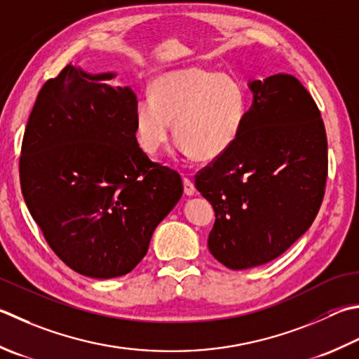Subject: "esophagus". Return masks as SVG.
<instances>
[{
  "label": "esophagus",
  "mask_w": 359,
  "mask_h": 359,
  "mask_svg": "<svg viewBox=\"0 0 359 359\" xmlns=\"http://www.w3.org/2000/svg\"><path fill=\"white\" fill-rule=\"evenodd\" d=\"M184 189L187 196H194L196 193V187L193 184V180L189 177H184Z\"/></svg>",
  "instance_id": "esophagus-1"
}]
</instances>
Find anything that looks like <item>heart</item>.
<instances>
[{
  "instance_id": "obj_1",
  "label": "heart",
  "mask_w": 359,
  "mask_h": 359,
  "mask_svg": "<svg viewBox=\"0 0 359 359\" xmlns=\"http://www.w3.org/2000/svg\"><path fill=\"white\" fill-rule=\"evenodd\" d=\"M248 105V91L233 74L201 67L174 69L157 76L151 97L135 104L137 142L154 156L170 140L174 123L180 151L199 161H212L240 138Z\"/></svg>"
}]
</instances>
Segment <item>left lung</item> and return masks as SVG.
Wrapping results in <instances>:
<instances>
[{
  "mask_svg": "<svg viewBox=\"0 0 359 359\" xmlns=\"http://www.w3.org/2000/svg\"><path fill=\"white\" fill-rule=\"evenodd\" d=\"M249 88L240 138L194 180L216 216L208 249L233 271L272 262L311 227L328 174L324 121L297 77L278 73Z\"/></svg>",
  "mask_w": 359,
  "mask_h": 359,
  "instance_id": "8db88e82",
  "label": "left lung"
}]
</instances>
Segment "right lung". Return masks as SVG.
Segmentation results:
<instances>
[{"label": "right lung", "mask_w": 359, "mask_h": 359, "mask_svg": "<svg viewBox=\"0 0 359 359\" xmlns=\"http://www.w3.org/2000/svg\"><path fill=\"white\" fill-rule=\"evenodd\" d=\"M72 63L45 82L20 157L26 205L49 248L93 278L129 273L184 193L180 174L142 151L137 96Z\"/></svg>", "instance_id": "right-lung-1"}]
</instances>
